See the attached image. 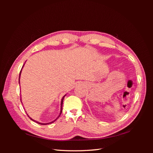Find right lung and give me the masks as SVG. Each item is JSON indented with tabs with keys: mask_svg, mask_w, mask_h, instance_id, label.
<instances>
[{
	"mask_svg": "<svg viewBox=\"0 0 153 153\" xmlns=\"http://www.w3.org/2000/svg\"><path fill=\"white\" fill-rule=\"evenodd\" d=\"M20 73H21V71H20ZM19 83H20V77H19ZM66 96V95H65ZM65 96H63V98H62V100H61V112H60V115H59V117H59V116H60V115H61V113H62V103H63V100H64V97H65ZM20 100H21V99H20ZM27 115H28V114H27ZM28 117L32 120V121H35L36 123H38V124H43V125H45V124H50V123H53L55 121V120H56V119H55V121H53V122H52V123H48V124H45V123H38V122H36V121H34V120L33 119H32V118H30L29 116V115H28ZM57 117V118H58Z\"/></svg>",
	"mask_w": 153,
	"mask_h": 153,
	"instance_id": "right-lung-1",
	"label": "right lung"
}]
</instances>
